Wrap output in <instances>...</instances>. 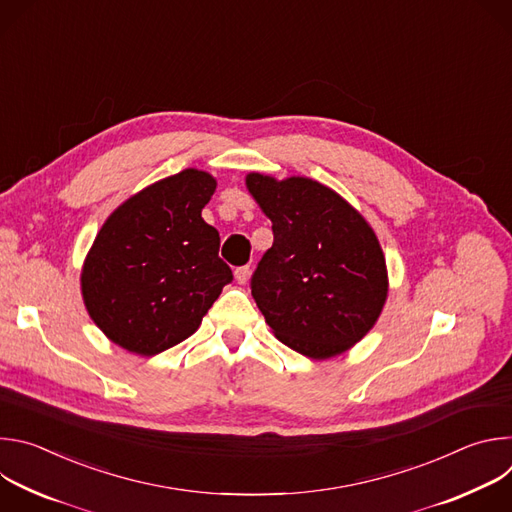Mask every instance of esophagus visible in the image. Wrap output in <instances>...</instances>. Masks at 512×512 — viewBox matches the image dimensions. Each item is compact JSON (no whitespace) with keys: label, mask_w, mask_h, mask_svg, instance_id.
Here are the masks:
<instances>
[{"label":"esophagus","mask_w":512,"mask_h":512,"mask_svg":"<svg viewBox=\"0 0 512 512\" xmlns=\"http://www.w3.org/2000/svg\"><path fill=\"white\" fill-rule=\"evenodd\" d=\"M249 273H251V269H249V265H243V267H237L235 269V279L239 281V283H247V279H249Z\"/></svg>","instance_id":"34e87169"}]
</instances>
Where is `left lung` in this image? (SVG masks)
Returning a JSON list of instances; mask_svg holds the SVG:
<instances>
[{"label":"left lung","instance_id":"8db88e82","mask_svg":"<svg viewBox=\"0 0 512 512\" xmlns=\"http://www.w3.org/2000/svg\"><path fill=\"white\" fill-rule=\"evenodd\" d=\"M247 188L273 229V245L251 277L265 322L304 356L324 360L346 352L375 326L387 300V265L375 231L316 180L253 172Z\"/></svg>","mask_w":512,"mask_h":512}]
</instances>
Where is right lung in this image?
Returning <instances> with one entry per match:
<instances>
[{"label": "right lung", "mask_w": 512, "mask_h": 512, "mask_svg": "<svg viewBox=\"0 0 512 512\" xmlns=\"http://www.w3.org/2000/svg\"><path fill=\"white\" fill-rule=\"evenodd\" d=\"M216 180L182 170L125 200L95 237L81 273L93 322L121 348L154 356L192 336L233 281L202 208Z\"/></svg>", "instance_id": "right-lung-1"}]
</instances>
